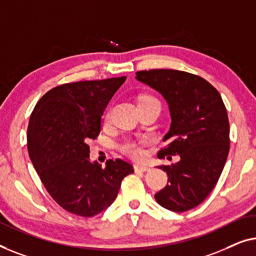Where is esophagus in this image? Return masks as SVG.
I'll list each match as a JSON object with an SVG mask.
<instances>
[{
    "label": "esophagus",
    "instance_id": "1",
    "mask_svg": "<svg viewBox=\"0 0 256 256\" xmlns=\"http://www.w3.org/2000/svg\"><path fill=\"white\" fill-rule=\"evenodd\" d=\"M134 170L136 172H147L150 170V167L142 164H134Z\"/></svg>",
    "mask_w": 256,
    "mask_h": 256
}]
</instances>
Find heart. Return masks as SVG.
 Masks as SVG:
<instances>
[{
	"mask_svg": "<svg viewBox=\"0 0 256 256\" xmlns=\"http://www.w3.org/2000/svg\"><path fill=\"white\" fill-rule=\"evenodd\" d=\"M142 100H154L153 97L150 96H145L142 97ZM109 116H106V118ZM148 142L147 140H142V142H131V140H128L125 142L123 145L120 146V150L126 154V156L133 158V159H142L145 156V150H144V146Z\"/></svg>",
	"mask_w": 256,
	"mask_h": 256,
	"instance_id": "obj_1",
	"label": "heart"
}]
</instances>
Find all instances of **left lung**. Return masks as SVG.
Masks as SVG:
<instances>
[{
    "mask_svg": "<svg viewBox=\"0 0 256 256\" xmlns=\"http://www.w3.org/2000/svg\"><path fill=\"white\" fill-rule=\"evenodd\" d=\"M136 80L161 94L168 104L170 128L167 147L158 158L178 156L172 166H159L168 183L156 194L161 206L174 212L200 204L217 184L230 150V124L220 95L203 78L174 70L136 73Z\"/></svg>",
    "mask_w": 256,
    "mask_h": 256,
    "instance_id": "8db88e82",
    "label": "left lung"
}]
</instances>
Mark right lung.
Instances as JSON below:
<instances>
[{"label":"right lung","mask_w":256,"mask_h":256,"mask_svg":"<svg viewBox=\"0 0 256 256\" xmlns=\"http://www.w3.org/2000/svg\"><path fill=\"white\" fill-rule=\"evenodd\" d=\"M126 76L61 84L32 111L28 128L31 162L52 198L70 214L92 217L114 203L133 167L122 159L106 168L89 158L88 142L100 131V116Z\"/></svg>","instance_id":"right-lung-1"}]
</instances>
